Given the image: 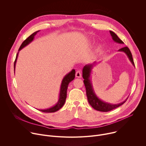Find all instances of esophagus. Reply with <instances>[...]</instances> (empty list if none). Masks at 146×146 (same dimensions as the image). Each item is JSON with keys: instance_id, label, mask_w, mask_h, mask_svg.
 Returning <instances> with one entry per match:
<instances>
[{"instance_id": "obj_1", "label": "esophagus", "mask_w": 146, "mask_h": 146, "mask_svg": "<svg viewBox=\"0 0 146 146\" xmlns=\"http://www.w3.org/2000/svg\"><path fill=\"white\" fill-rule=\"evenodd\" d=\"M76 77L78 78H81L82 77V74L80 70H78L76 73Z\"/></svg>"}]
</instances>
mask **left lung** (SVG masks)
I'll use <instances>...</instances> for the list:
<instances>
[{"label":"left lung","instance_id":"left-lung-1","mask_svg":"<svg viewBox=\"0 0 146 146\" xmlns=\"http://www.w3.org/2000/svg\"><path fill=\"white\" fill-rule=\"evenodd\" d=\"M110 35L112 37L113 40L115 41V42L119 43V44H123V41L117 36V35L114 33L112 31H110ZM119 51H122L125 53L130 60L133 66H135L134 62L132 58V54L127 47H123L118 50ZM96 63L95 62H94L92 64H88L84 66L82 69V77L84 78V83L86 88V94L87 96L88 99V101L90 105L95 110L99 111H103V112H107L111 111L114 109H116L118 108L119 106H121L122 105L126 102L127 99L118 104H111L108 102H105L102 100H100L95 94V91L94 90L92 84L91 80V71L93 68L94 65H95V64Z\"/></svg>","mask_w":146,"mask_h":146}]
</instances>
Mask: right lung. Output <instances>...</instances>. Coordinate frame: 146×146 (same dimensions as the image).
I'll return each instance as SVG.
<instances>
[{
  "label": "right lung",
  "instance_id": "add662e5",
  "mask_svg": "<svg viewBox=\"0 0 146 146\" xmlns=\"http://www.w3.org/2000/svg\"><path fill=\"white\" fill-rule=\"evenodd\" d=\"M39 31H36L35 32H34L33 33H32L31 36H29L25 40H24L23 41V43H22V44L21 45L19 50H18V52L17 54L16 55V58L14 62V70H15V64H16V62H17V59L18 58V53L19 51L23 49L24 47H25V46H27V45H28L29 43H31L32 41L33 40L35 36L37 34V32H38ZM75 73H76V71L74 69H73L70 72H69V73H68L63 78L62 81V83H61V86H60V93H59V99L58 102L55 104V105L48 109H38V110L42 111V112H44V113H54L55 112L58 110H59L60 108H62L64 105V104L65 103L66 101V96H67V90H68V87L69 83L73 81L75 77Z\"/></svg>",
  "mask_w": 146,
  "mask_h": 146
}]
</instances>
